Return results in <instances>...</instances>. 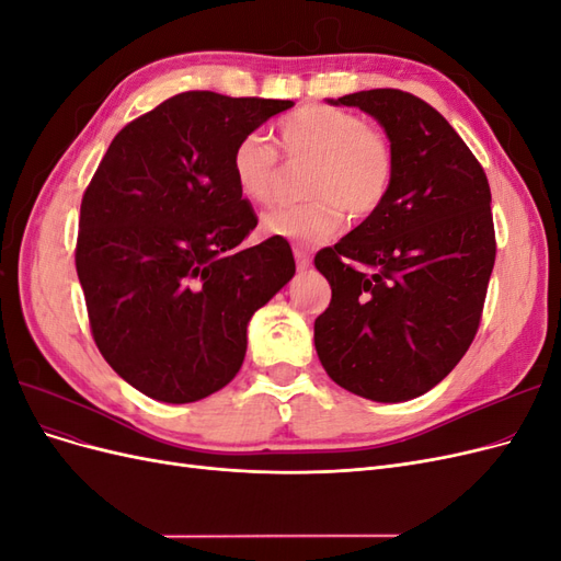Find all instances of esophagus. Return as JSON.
<instances>
[{
  "instance_id": "obj_1",
  "label": "esophagus",
  "mask_w": 561,
  "mask_h": 561,
  "mask_svg": "<svg viewBox=\"0 0 561 561\" xmlns=\"http://www.w3.org/2000/svg\"><path fill=\"white\" fill-rule=\"evenodd\" d=\"M295 262H297V268H309L311 266V254L307 248H295Z\"/></svg>"
}]
</instances>
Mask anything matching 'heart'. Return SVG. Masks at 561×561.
<instances>
[{
	"label": "heart",
	"mask_w": 561,
	"mask_h": 561,
	"mask_svg": "<svg viewBox=\"0 0 561 561\" xmlns=\"http://www.w3.org/2000/svg\"><path fill=\"white\" fill-rule=\"evenodd\" d=\"M278 142L287 161H307L301 206L271 210L262 229L295 243H322L342 229L346 215L365 222L390 192L396 173L393 147L365 118L328 105H304L278 124ZM231 178L252 206L274 201L280 178L278 151L260 133L243 135L231 151Z\"/></svg>",
	"instance_id": "b5f03b06"
}]
</instances>
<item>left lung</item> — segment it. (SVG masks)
<instances>
[{
  "label": "left lung",
  "mask_w": 561,
  "mask_h": 561,
  "mask_svg": "<svg viewBox=\"0 0 561 561\" xmlns=\"http://www.w3.org/2000/svg\"><path fill=\"white\" fill-rule=\"evenodd\" d=\"M383 126L396 173L383 206L316 254L332 287L313 342L330 379L375 402L443 381L480 328L496 233L480 161L447 118L398 89L351 93Z\"/></svg>",
  "instance_id": "left-lung-1"
}]
</instances>
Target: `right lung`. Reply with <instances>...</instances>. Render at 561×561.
Listing matches in <instances>:
<instances>
[{
	"instance_id": "obj_1",
	"label": "right lung",
	"mask_w": 561,
	"mask_h": 561,
	"mask_svg": "<svg viewBox=\"0 0 561 561\" xmlns=\"http://www.w3.org/2000/svg\"><path fill=\"white\" fill-rule=\"evenodd\" d=\"M293 100L186 91L116 133L81 198L77 276L98 351L147 398L196 402L243 365L248 322L295 276L257 227L231 151Z\"/></svg>"
}]
</instances>
